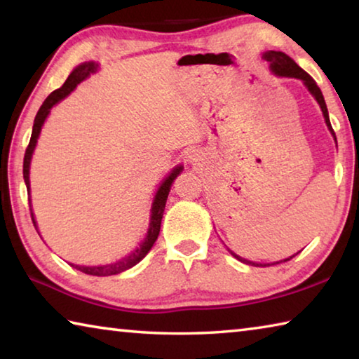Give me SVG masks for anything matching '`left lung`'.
Here are the masks:
<instances>
[{"label":"left lung","instance_id":"obj_1","mask_svg":"<svg viewBox=\"0 0 359 359\" xmlns=\"http://www.w3.org/2000/svg\"><path fill=\"white\" fill-rule=\"evenodd\" d=\"M263 58L266 60L267 63L271 65V69L272 72H276L277 76H285V77H296V79H301V81L306 83V87L309 88V92H311L315 100L318 101V104L321 107V111H323V115H325V120H326V125L327 128H330V131L332 133L334 139H336V135H334V130L331 126V121H330V115H327V109H326V102H325V98H323V93H321V90L317 83H315L313 79L307 74L306 71H304L302 68H299L293 60H291L287 53L283 52H276V50H267L264 52ZM231 255H233L234 258H238L239 261H242V263H247V264H252V266H274V264H280V263H285V261H290L291 258L294 257H290L288 259H283V261H277V263H271V264H258V263H253V261H248V259H244L238 257V255L231 252Z\"/></svg>","mask_w":359,"mask_h":359}]
</instances>
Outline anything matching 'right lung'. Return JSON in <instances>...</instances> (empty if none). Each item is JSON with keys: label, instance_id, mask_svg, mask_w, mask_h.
<instances>
[{"label": "right lung", "instance_id": "1", "mask_svg": "<svg viewBox=\"0 0 359 359\" xmlns=\"http://www.w3.org/2000/svg\"><path fill=\"white\" fill-rule=\"evenodd\" d=\"M96 68H98V65L92 63V62L77 66V68L71 72L69 77L66 79V82L62 85V87L47 96L46 101L42 102V106L38 111V114H36L32 139H29V144H28V147L25 150V158H23V179H25L28 193H29V161H32V155H33V150L36 147V142H38V136L41 133L42 123H44V120L48 115V112H50V109L55 106L58 101H62L65 96H68L72 92V90L77 87V83H81L83 79L90 74V72H95ZM180 171H182L180 166L175 168L174 171L169 174V177L165 182H163L161 187L158 188L155 201H154V208H151V218H150L149 233H147V236H145L142 244L139 245V248H136V250L133 252L131 255H128V257H125V258H121L120 261H117V263H112V264H107V266H93V267L76 266V264H71V266L76 267V269H79L81 272H85V274L96 276V277H106V276L120 274V272H123L126 269H130V267L136 266L139 261H141L145 257V255L150 252V248L154 247L158 234H160L161 218H163V212H165L168 194H169V190H171V185H172L174 179L177 177ZM28 201H29V198H28ZM29 212H32V208H29ZM32 220H33V224L36 228L33 212H32Z\"/></svg>", "mask_w": 359, "mask_h": 359}]
</instances>
